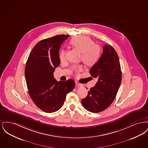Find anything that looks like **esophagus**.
Wrapping results in <instances>:
<instances>
[{
    "label": "esophagus",
    "instance_id": "1",
    "mask_svg": "<svg viewBox=\"0 0 148 148\" xmlns=\"http://www.w3.org/2000/svg\"><path fill=\"white\" fill-rule=\"evenodd\" d=\"M75 84H76V86H77V87H80V86H82V85L81 84H80V83H79L78 82H75Z\"/></svg>",
    "mask_w": 148,
    "mask_h": 148
}]
</instances>
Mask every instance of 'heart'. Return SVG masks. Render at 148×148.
I'll list each match as a JSON object with an SVG mask.
<instances>
[{"label": "heart", "mask_w": 148, "mask_h": 148, "mask_svg": "<svg viewBox=\"0 0 148 148\" xmlns=\"http://www.w3.org/2000/svg\"><path fill=\"white\" fill-rule=\"evenodd\" d=\"M88 36H75L71 39V46L82 53V59L86 65L92 66L98 62L101 55V49L98 45ZM59 60L61 62L65 60V53L61 51L59 53ZM82 69V66H74L73 71L75 74Z\"/></svg>", "instance_id": "heart-1"}]
</instances>
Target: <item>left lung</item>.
<instances>
[{
    "mask_svg": "<svg viewBox=\"0 0 148 148\" xmlns=\"http://www.w3.org/2000/svg\"><path fill=\"white\" fill-rule=\"evenodd\" d=\"M89 72L98 81L82 100V104L89 112L99 113L113 103L121 82L119 57L112 46L104 45L102 55Z\"/></svg>",
    "mask_w": 148,
    "mask_h": 148,
    "instance_id": "left-lung-1",
    "label": "left lung"
}]
</instances>
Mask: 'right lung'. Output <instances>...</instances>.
<instances>
[{
  "instance_id": "add662e5",
  "label": "right lung",
  "mask_w": 148,
  "mask_h": 148,
  "mask_svg": "<svg viewBox=\"0 0 148 148\" xmlns=\"http://www.w3.org/2000/svg\"><path fill=\"white\" fill-rule=\"evenodd\" d=\"M69 35H59L38 42L29 56L25 77L30 98L40 109L53 113L63 105L75 83L72 79L57 82L53 72L58 67L61 44Z\"/></svg>"
}]
</instances>
